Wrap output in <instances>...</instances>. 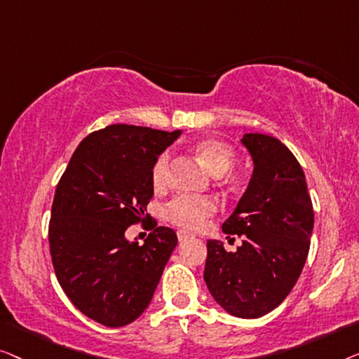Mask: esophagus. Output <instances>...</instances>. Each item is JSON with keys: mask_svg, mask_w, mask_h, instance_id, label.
Wrapping results in <instances>:
<instances>
[{"mask_svg": "<svg viewBox=\"0 0 359 359\" xmlns=\"http://www.w3.org/2000/svg\"><path fill=\"white\" fill-rule=\"evenodd\" d=\"M177 237H179V241H187V239H191L194 234H190V232L180 229V231H177Z\"/></svg>", "mask_w": 359, "mask_h": 359, "instance_id": "1", "label": "esophagus"}]
</instances>
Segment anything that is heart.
Masks as SVG:
<instances>
[{
	"instance_id": "b5f03b06",
	"label": "heart",
	"mask_w": 359,
	"mask_h": 359,
	"mask_svg": "<svg viewBox=\"0 0 359 359\" xmlns=\"http://www.w3.org/2000/svg\"><path fill=\"white\" fill-rule=\"evenodd\" d=\"M194 153L203 163L206 169L216 177H221L231 170L236 163V151L224 141L216 138H205L194 144ZM170 180V154L163 153L156 158L151 168V184L154 190L163 191L168 189ZM216 200L195 198V196L180 195L165 206V218L175 226L184 229H198L211 215L216 213Z\"/></svg>"
}]
</instances>
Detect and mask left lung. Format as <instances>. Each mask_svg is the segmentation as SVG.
<instances>
[{"label":"left lung","mask_w":359,"mask_h":359,"mask_svg":"<svg viewBox=\"0 0 359 359\" xmlns=\"http://www.w3.org/2000/svg\"><path fill=\"white\" fill-rule=\"evenodd\" d=\"M254 161L245 194L224 234L244 237L236 252L206 242V286L231 316L257 319L278 307L296 285L309 254L314 210L302 168L273 136L245 133L241 140Z\"/></svg>","instance_id":"1"}]
</instances>
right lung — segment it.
I'll return each instance as SVG.
<instances>
[{
    "label": "right lung",
    "instance_id": "add662e5",
    "mask_svg": "<svg viewBox=\"0 0 359 359\" xmlns=\"http://www.w3.org/2000/svg\"><path fill=\"white\" fill-rule=\"evenodd\" d=\"M182 131L109 125L81 141L60 179L48 224L55 275L74 307L105 327L143 314L177 236L149 219L144 244L128 241L131 224L149 218L151 168Z\"/></svg>",
    "mask_w": 359,
    "mask_h": 359
}]
</instances>
